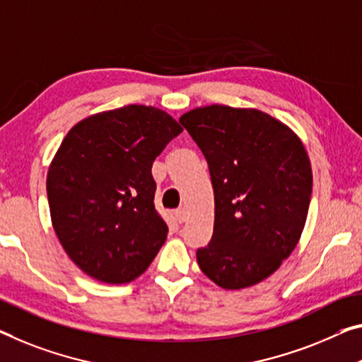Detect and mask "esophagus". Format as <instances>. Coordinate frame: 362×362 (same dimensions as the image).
<instances>
[{"mask_svg": "<svg viewBox=\"0 0 362 362\" xmlns=\"http://www.w3.org/2000/svg\"><path fill=\"white\" fill-rule=\"evenodd\" d=\"M175 216H176V220H177V223H185L186 221V218H187V212H186V209H177V210H175Z\"/></svg>", "mask_w": 362, "mask_h": 362, "instance_id": "obj_1", "label": "esophagus"}]
</instances>
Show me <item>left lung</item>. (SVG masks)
Returning a JSON list of instances; mask_svg holds the SVG:
<instances>
[{
  "mask_svg": "<svg viewBox=\"0 0 362 362\" xmlns=\"http://www.w3.org/2000/svg\"><path fill=\"white\" fill-rule=\"evenodd\" d=\"M209 163L214 235L200 270L225 290L265 280L301 238L313 194L308 152L290 127L259 110L225 105L180 118Z\"/></svg>",
  "mask_w": 362,
  "mask_h": 362,
  "instance_id": "left-lung-1",
  "label": "left lung"
}]
</instances>
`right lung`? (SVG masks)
Here are the masks:
<instances>
[{
	"label": "right lung",
	"mask_w": 362,
	"mask_h": 362,
	"mask_svg": "<svg viewBox=\"0 0 362 362\" xmlns=\"http://www.w3.org/2000/svg\"><path fill=\"white\" fill-rule=\"evenodd\" d=\"M181 132L165 111L127 105L66 134L48 170V205L59 243L84 274L119 285L152 264L168 235L152 165Z\"/></svg>",
	"instance_id": "1"
}]
</instances>
